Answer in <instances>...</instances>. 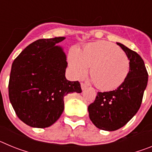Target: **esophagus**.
I'll return each instance as SVG.
<instances>
[{"label":"esophagus","instance_id":"34e87169","mask_svg":"<svg viewBox=\"0 0 152 152\" xmlns=\"http://www.w3.org/2000/svg\"><path fill=\"white\" fill-rule=\"evenodd\" d=\"M80 87H81V89L84 91V90H85L86 88H87L88 86H87V84H84V83H81V84H80Z\"/></svg>","mask_w":152,"mask_h":152}]
</instances>
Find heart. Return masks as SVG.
<instances>
[{"instance_id":"obj_1","label":"heart","mask_w":152,"mask_h":152,"mask_svg":"<svg viewBox=\"0 0 152 152\" xmlns=\"http://www.w3.org/2000/svg\"><path fill=\"white\" fill-rule=\"evenodd\" d=\"M68 62L76 78H81L89 67L91 80L102 91L119 88L128 76L130 62L119 47L105 41L86 45L81 51L71 50Z\"/></svg>"}]
</instances>
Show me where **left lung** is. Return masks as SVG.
Instances as JSON below:
<instances>
[{
  "mask_svg": "<svg viewBox=\"0 0 152 152\" xmlns=\"http://www.w3.org/2000/svg\"><path fill=\"white\" fill-rule=\"evenodd\" d=\"M116 43L129 59L128 76L117 89L98 92L94 103L88 106L91 122L98 129L105 131L122 128L136 114L142 104L148 78L141 56L123 44Z\"/></svg>",
  "mask_w": 152,
  "mask_h": 152,
  "instance_id": "left-lung-1",
  "label": "left lung"
}]
</instances>
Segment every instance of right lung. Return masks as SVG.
<instances>
[{
	"label": "right lung",
	"mask_w": 152,
	"mask_h": 152,
	"mask_svg": "<svg viewBox=\"0 0 152 152\" xmlns=\"http://www.w3.org/2000/svg\"><path fill=\"white\" fill-rule=\"evenodd\" d=\"M65 37L42 39L16 58L9 80V98L21 121L34 128L54 124L64 111V97L81 93L78 81L65 77L66 56L56 45Z\"/></svg>",
	"instance_id": "obj_1"
}]
</instances>
